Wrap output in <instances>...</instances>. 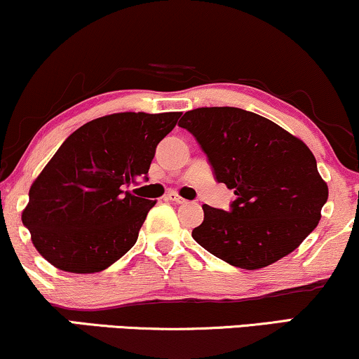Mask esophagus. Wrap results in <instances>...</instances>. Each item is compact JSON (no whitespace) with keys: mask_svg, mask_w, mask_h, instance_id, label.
I'll list each match as a JSON object with an SVG mask.
<instances>
[{"mask_svg":"<svg viewBox=\"0 0 359 359\" xmlns=\"http://www.w3.org/2000/svg\"><path fill=\"white\" fill-rule=\"evenodd\" d=\"M165 198H167V201L174 202V204H177V205H182V204H185V202H187V201H185V198H182L180 196H177V194H174V192L167 194Z\"/></svg>","mask_w":359,"mask_h":359,"instance_id":"esophagus-1","label":"esophagus"}]
</instances>
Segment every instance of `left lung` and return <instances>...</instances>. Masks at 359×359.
<instances>
[{
    "instance_id": "8db88e82",
    "label": "left lung",
    "mask_w": 359,
    "mask_h": 359,
    "mask_svg": "<svg viewBox=\"0 0 359 359\" xmlns=\"http://www.w3.org/2000/svg\"><path fill=\"white\" fill-rule=\"evenodd\" d=\"M214 179L234 189L229 210L204 204V222L192 237L241 269H261L291 254L321 219L327 185L316 158L299 138L264 116L236 107L185 111Z\"/></svg>"
}]
</instances>
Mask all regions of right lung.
<instances>
[{
    "mask_svg": "<svg viewBox=\"0 0 359 359\" xmlns=\"http://www.w3.org/2000/svg\"><path fill=\"white\" fill-rule=\"evenodd\" d=\"M179 116L111 114L63 142L33 182L21 215L50 264L67 273H100L133 248L155 201L125 189L135 179L149 180L155 149Z\"/></svg>",
    "mask_w": 359,
    "mask_h": 359,
    "instance_id": "obj_1",
    "label": "right lung"
}]
</instances>
